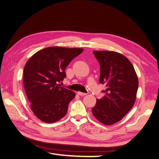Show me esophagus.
I'll use <instances>...</instances> for the list:
<instances>
[{
  "mask_svg": "<svg viewBox=\"0 0 159 159\" xmlns=\"http://www.w3.org/2000/svg\"><path fill=\"white\" fill-rule=\"evenodd\" d=\"M77 94L78 95H79V96H85L86 94V93H83V92H77Z\"/></svg>",
  "mask_w": 159,
  "mask_h": 159,
  "instance_id": "1",
  "label": "esophagus"
}]
</instances>
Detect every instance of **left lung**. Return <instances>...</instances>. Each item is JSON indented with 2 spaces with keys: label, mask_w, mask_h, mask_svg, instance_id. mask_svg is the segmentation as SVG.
<instances>
[{
  "label": "left lung",
  "mask_w": 159,
  "mask_h": 159,
  "mask_svg": "<svg viewBox=\"0 0 159 159\" xmlns=\"http://www.w3.org/2000/svg\"><path fill=\"white\" fill-rule=\"evenodd\" d=\"M100 65L99 83L106 84L105 95L97 99L92 112L106 125L122 120L134 106L138 88L134 67L128 58L115 51H93Z\"/></svg>",
  "instance_id": "8db88e82"
}]
</instances>
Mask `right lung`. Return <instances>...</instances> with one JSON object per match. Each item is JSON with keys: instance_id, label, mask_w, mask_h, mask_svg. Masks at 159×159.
Segmentation results:
<instances>
[{"instance_id": "right-lung-1", "label": "right lung", "mask_w": 159, "mask_h": 159, "mask_svg": "<svg viewBox=\"0 0 159 159\" xmlns=\"http://www.w3.org/2000/svg\"><path fill=\"white\" fill-rule=\"evenodd\" d=\"M83 51L80 48L47 47L34 53L24 69V86L30 108L40 120L58 121L67 114L73 91L60 87L65 69Z\"/></svg>"}]
</instances>
